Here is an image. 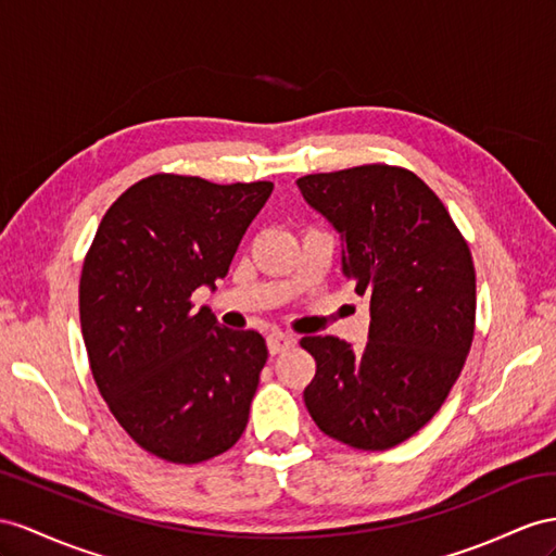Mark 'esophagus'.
Segmentation results:
<instances>
[{"mask_svg":"<svg viewBox=\"0 0 556 556\" xmlns=\"http://www.w3.org/2000/svg\"><path fill=\"white\" fill-rule=\"evenodd\" d=\"M291 345H293V336H289V333L275 331V333L267 336V350H269V354H279V352H283V350L291 348Z\"/></svg>","mask_w":556,"mask_h":556,"instance_id":"esophagus-1","label":"esophagus"}]
</instances>
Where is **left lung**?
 Listing matches in <instances>:
<instances>
[{"instance_id":"left-lung-1","label":"left lung","mask_w":556,"mask_h":556,"mask_svg":"<svg viewBox=\"0 0 556 556\" xmlns=\"http://www.w3.org/2000/svg\"><path fill=\"white\" fill-rule=\"evenodd\" d=\"M343 241L368 303V343L305 336L317 374L305 406L324 434L364 451L414 437L444 404L475 336V265L446 206L406 168L366 164L295 180Z\"/></svg>"}]
</instances>
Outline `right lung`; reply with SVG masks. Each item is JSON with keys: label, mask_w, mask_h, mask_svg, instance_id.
<instances>
[{"label": "right lung", "mask_w": 556, "mask_h": 556, "mask_svg": "<svg viewBox=\"0 0 556 556\" xmlns=\"http://www.w3.org/2000/svg\"><path fill=\"white\" fill-rule=\"evenodd\" d=\"M275 185L150 176L98 225L79 281L91 374L138 446L202 463L237 444L267 362L258 331L223 329L190 295L216 289Z\"/></svg>", "instance_id": "add662e5"}]
</instances>
